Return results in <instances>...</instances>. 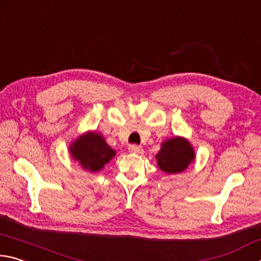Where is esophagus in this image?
I'll list each match as a JSON object with an SVG mask.
<instances>
[{
  "label": "esophagus",
  "mask_w": 261,
  "mask_h": 261,
  "mask_svg": "<svg viewBox=\"0 0 261 261\" xmlns=\"http://www.w3.org/2000/svg\"><path fill=\"white\" fill-rule=\"evenodd\" d=\"M128 150H129V152L132 153H136V154L143 153V149L141 148L140 145H136V144H130L129 147H128Z\"/></svg>",
  "instance_id": "esophagus-1"
}]
</instances>
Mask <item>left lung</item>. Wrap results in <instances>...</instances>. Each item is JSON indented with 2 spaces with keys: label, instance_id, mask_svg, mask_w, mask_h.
Segmentation results:
<instances>
[{
  "label": "left lung",
  "instance_id": "8db88e82",
  "mask_svg": "<svg viewBox=\"0 0 261 261\" xmlns=\"http://www.w3.org/2000/svg\"><path fill=\"white\" fill-rule=\"evenodd\" d=\"M159 168L165 173H180L195 159V152L188 141L181 138L167 140L157 153Z\"/></svg>",
  "mask_w": 261,
  "mask_h": 261
}]
</instances>
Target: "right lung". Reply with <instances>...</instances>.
I'll return each instance as SVG.
<instances>
[{"label": "right lung", "mask_w": 261, "mask_h": 261, "mask_svg": "<svg viewBox=\"0 0 261 261\" xmlns=\"http://www.w3.org/2000/svg\"><path fill=\"white\" fill-rule=\"evenodd\" d=\"M72 157L79 162L85 170L97 172L111 161L116 151L105 142L102 135L88 133L80 136L70 147Z\"/></svg>", "instance_id": "right-lung-1"}]
</instances>
